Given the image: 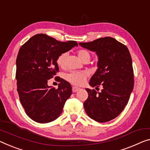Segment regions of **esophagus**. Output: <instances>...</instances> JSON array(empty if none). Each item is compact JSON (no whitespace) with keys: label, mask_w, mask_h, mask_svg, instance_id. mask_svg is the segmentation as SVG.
Masks as SVG:
<instances>
[{"label":"esophagus","mask_w":150,"mask_h":150,"mask_svg":"<svg viewBox=\"0 0 150 150\" xmlns=\"http://www.w3.org/2000/svg\"><path fill=\"white\" fill-rule=\"evenodd\" d=\"M80 88H78V87L76 86H73L72 87V92L73 93H76V92H77L78 91H79Z\"/></svg>","instance_id":"1"}]
</instances>
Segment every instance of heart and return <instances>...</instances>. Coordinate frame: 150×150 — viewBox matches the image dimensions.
<instances>
[{
  "mask_svg": "<svg viewBox=\"0 0 150 150\" xmlns=\"http://www.w3.org/2000/svg\"><path fill=\"white\" fill-rule=\"evenodd\" d=\"M78 56L79 59L82 62L84 61V59H90V53L85 50H80L77 52ZM67 54L66 53L62 54L57 59V64L59 67L63 68L65 66L66 58ZM88 76V72H85V71H81V72H71L68 73L66 76V78L68 81L70 82L72 84L74 85H82L86 81V79Z\"/></svg>",
  "mask_w": 150,
  "mask_h": 150,
  "instance_id": "heart-1",
  "label": "heart"
}]
</instances>
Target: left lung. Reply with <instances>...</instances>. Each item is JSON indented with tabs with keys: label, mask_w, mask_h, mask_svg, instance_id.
I'll use <instances>...</instances> for the list:
<instances>
[{
	"label": "left lung",
	"mask_w": 150,
	"mask_h": 150,
	"mask_svg": "<svg viewBox=\"0 0 150 150\" xmlns=\"http://www.w3.org/2000/svg\"><path fill=\"white\" fill-rule=\"evenodd\" d=\"M79 45L96 52L98 69L89 84L96 88L103 86L100 93L86 89L88 97L84 103L85 111L99 123L109 121L123 111L133 91L134 77L129 51L125 45L110 37Z\"/></svg>",
	"instance_id": "1"
}]
</instances>
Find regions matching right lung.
I'll use <instances>...</instances> for the list:
<instances>
[{"label": "right lung", "instance_id": "1", "mask_svg": "<svg viewBox=\"0 0 150 150\" xmlns=\"http://www.w3.org/2000/svg\"><path fill=\"white\" fill-rule=\"evenodd\" d=\"M78 46L75 41H57L45 34H37L21 47L16 65V79L20 102L26 114L40 123L56 120L72 94L70 83L59 77L56 89L48 80L59 71L57 59L62 54Z\"/></svg>", "mask_w": 150, "mask_h": 150}]
</instances>
